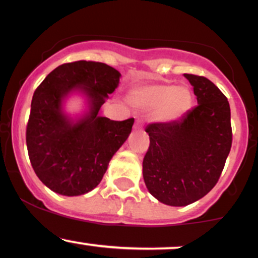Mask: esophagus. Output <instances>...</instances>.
Returning a JSON list of instances; mask_svg holds the SVG:
<instances>
[{"mask_svg":"<svg viewBox=\"0 0 258 258\" xmlns=\"http://www.w3.org/2000/svg\"><path fill=\"white\" fill-rule=\"evenodd\" d=\"M135 128L136 130H142V125H141V122H139V121H137V122L135 123Z\"/></svg>","mask_w":258,"mask_h":258,"instance_id":"34e87169","label":"esophagus"}]
</instances>
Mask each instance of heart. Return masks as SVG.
<instances>
[{
    "mask_svg": "<svg viewBox=\"0 0 258 258\" xmlns=\"http://www.w3.org/2000/svg\"><path fill=\"white\" fill-rule=\"evenodd\" d=\"M128 102L143 110H156V120L174 122L190 110L193 96L186 86L160 84L133 88Z\"/></svg>",
    "mask_w": 258,
    "mask_h": 258,
    "instance_id": "obj_1",
    "label": "heart"
}]
</instances>
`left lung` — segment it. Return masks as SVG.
Returning a JSON list of instances; mask_svg holds the SVG:
<instances>
[{"label":"left lung","instance_id":"left-lung-1","mask_svg":"<svg viewBox=\"0 0 258 258\" xmlns=\"http://www.w3.org/2000/svg\"><path fill=\"white\" fill-rule=\"evenodd\" d=\"M198 105L174 122L147 126L150 146L143 160L148 190L160 203L186 206L218 182L232 147L229 103L204 76L184 74Z\"/></svg>","mask_w":258,"mask_h":258}]
</instances>
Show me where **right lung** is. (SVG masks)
I'll list each match as a JSON object with an SVG mask.
<instances>
[{"label": "right lung", "instance_id": "1", "mask_svg": "<svg viewBox=\"0 0 258 258\" xmlns=\"http://www.w3.org/2000/svg\"><path fill=\"white\" fill-rule=\"evenodd\" d=\"M120 78L104 63L79 60L59 65L35 91L26 146L35 173L54 193L78 197L93 190L128 138L135 119L114 121L99 114ZM73 94L86 105L76 117L63 108Z\"/></svg>", "mask_w": 258, "mask_h": 258}]
</instances>
